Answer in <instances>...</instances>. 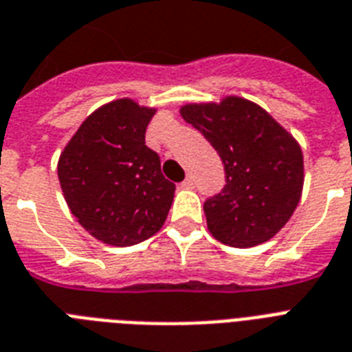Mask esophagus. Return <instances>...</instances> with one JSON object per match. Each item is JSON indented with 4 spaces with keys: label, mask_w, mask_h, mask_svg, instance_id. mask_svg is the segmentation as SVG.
<instances>
[{
    "label": "esophagus",
    "mask_w": 352,
    "mask_h": 352,
    "mask_svg": "<svg viewBox=\"0 0 352 352\" xmlns=\"http://www.w3.org/2000/svg\"><path fill=\"white\" fill-rule=\"evenodd\" d=\"M181 188H193V179L192 177H186L184 181L181 182Z\"/></svg>",
    "instance_id": "esophagus-1"
}]
</instances>
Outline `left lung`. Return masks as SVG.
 Wrapping results in <instances>:
<instances>
[{"label": "left lung", "mask_w": 352, "mask_h": 352, "mask_svg": "<svg viewBox=\"0 0 352 352\" xmlns=\"http://www.w3.org/2000/svg\"><path fill=\"white\" fill-rule=\"evenodd\" d=\"M181 115L225 164V188L204 203L210 234L234 248L274 237L292 217L303 190V153L296 138L239 96L188 104Z\"/></svg>", "instance_id": "8db88e82"}]
</instances>
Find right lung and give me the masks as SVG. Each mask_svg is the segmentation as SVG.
<instances>
[{"label": "right lung", "instance_id": "add662e5", "mask_svg": "<svg viewBox=\"0 0 352 352\" xmlns=\"http://www.w3.org/2000/svg\"><path fill=\"white\" fill-rule=\"evenodd\" d=\"M153 107L109 102L82 122L58 160L63 197L78 223L102 243L131 246L162 228L175 184L146 146Z\"/></svg>", "mask_w": 352, "mask_h": 352}]
</instances>
